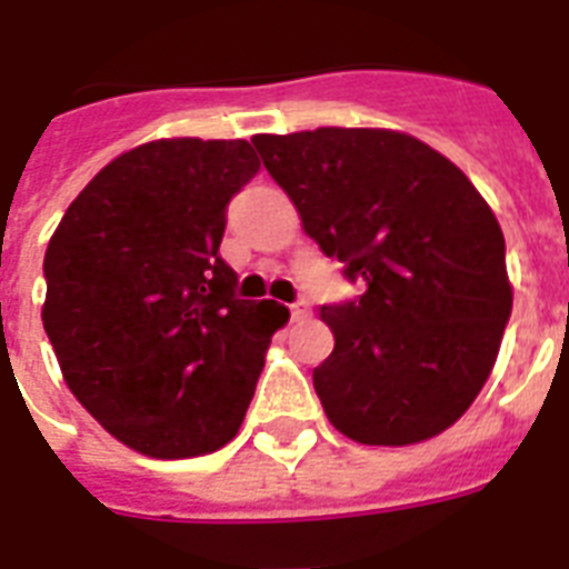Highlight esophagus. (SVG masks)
<instances>
[{
	"mask_svg": "<svg viewBox=\"0 0 569 569\" xmlns=\"http://www.w3.org/2000/svg\"><path fill=\"white\" fill-rule=\"evenodd\" d=\"M309 316H312V309H309L307 300H298V303H292V321H307Z\"/></svg>",
	"mask_w": 569,
	"mask_h": 569,
	"instance_id": "obj_1",
	"label": "esophagus"
}]
</instances>
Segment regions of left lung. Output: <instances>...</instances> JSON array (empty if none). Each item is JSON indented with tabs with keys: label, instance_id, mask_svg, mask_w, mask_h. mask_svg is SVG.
I'll list each match as a JSON object with an SVG mask.
<instances>
[{
	"label": "left lung",
	"instance_id": "1",
	"mask_svg": "<svg viewBox=\"0 0 569 569\" xmlns=\"http://www.w3.org/2000/svg\"><path fill=\"white\" fill-rule=\"evenodd\" d=\"M318 248L365 295L321 307L336 348L312 371L327 418L371 447L452 427L491 377L511 316L506 239L479 189L391 128L253 137Z\"/></svg>",
	"mask_w": 569,
	"mask_h": 569
}]
</instances>
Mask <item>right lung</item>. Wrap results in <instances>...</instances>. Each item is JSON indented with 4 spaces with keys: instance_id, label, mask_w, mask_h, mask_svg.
<instances>
[{
    "instance_id": "1",
    "label": "right lung",
    "mask_w": 569,
    "mask_h": 569,
    "mask_svg": "<svg viewBox=\"0 0 569 569\" xmlns=\"http://www.w3.org/2000/svg\"><path fill=\"white\" fill-rule=\"evenodd\" d=\"M248 140L142 142L67 207L46 248L43 327L69 391L151 459H192L242 427L277 300H239L224 207L257 174Z\"/></svg>"
}]
</instances>
